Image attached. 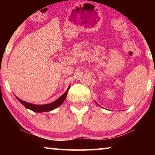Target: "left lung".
<instances>
[{
    "label": "left lung",
    "instance_id": "1",
    "mask_svg": "<svg viewBox=\"0 0 155 155\" xmlns=\"http://www.w3.org/2000/svg\"><path fill=\"white\" fill-rule=\"evenodd\" d=\"M98 105H99V104H98Z\"/></svg>",
    "mask_w": 155,
    "mask_h": 155
}]
</instances>
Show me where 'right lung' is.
<instances>
[{"label": "right lung", "instance_id": "obj_1", "mask_svg": "<svg viewBox=\"0 0 155 155\" xmlns=\"http://www.w3.org/2000/svg\"><path fill=\"white\" fill-rule=\"evenodd\" d=\"M70 89V86L68 88V90H66L64 94L59 97L58 99H56V101H54V102L50 103V104H41V105H36V104H33L29 103V102H26V101L22 100L20 98H18V97H16V98L18 99V100L20 101V102L24 106L25 108L27 109H30L31 111H35V112H38V113H40V112H45V111H50L51 110H54L55 109H56L57 107H58L59 106L63 104V101L67 97V94H68V91Z\"/></svg>", "mask_w": 155, "mask_h": 155}]
</instances>
